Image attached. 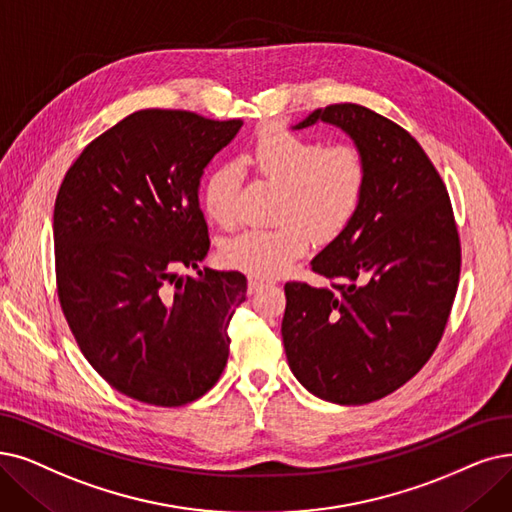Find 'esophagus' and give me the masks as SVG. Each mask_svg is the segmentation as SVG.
I'll return each instance as SVG.
<instances>
[{
	"label": "esophagus",
	"instance_id": "1",
	"mask_svg": "<svg viewBox=\"0 0 512 512\" xmlns=\"http://www.w3.org/2000/svg\"><path fill=\"white\" fill-rule=\"evenodd\" d=\"M264 285H269L264 279H258V277H250L248 279V294H256L258 290H262Z\"/></svg>",
	"mask_w": 512,
	"mask_h": 512
}]
</instances>
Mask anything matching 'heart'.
<instances>
[{"instance_id":"obj_1","label":"heart","mask_w":512,"mask_h":512,"mask_svg":"<svg viewBox=\"0 0 512 512\" xmlns=\"http://www.w3.org/2000/svg\"><path fill=\"white\" fill-rule=\"evenodd\" d=\"M250 159L264 178L283 187L279 218L285 222L224 239L220 258L227 267L254 277H275L309 250V228L327 239L351 222L367 185V166L353 145L323 149L317 140L279 126L258 132ZM237 193V168L220 163L203 180V210L220 227H231L237 218Z\"/></svg>"}]
</instances>
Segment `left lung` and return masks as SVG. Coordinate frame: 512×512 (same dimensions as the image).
<instances>
[{
	"instance_id": "1",
	"label": "left lung",
	"mask_w": 512,
	"mask_h": 512,
	"mask_svg": "<svg viewBox=\"0 0 512 512\" xmlns=\"http://www.w3.org/2000/svg\"><path fill=\"white\" fill-rule=\"evenodd\" d=\"M351 136L367 185L351 222L311 260L327 288L285 283L281 336L306 391L338 405L412 380L443 336L460 279V239L441 176L416 138L361 105L313 111Z\"/></svg>"
}]
</instances>
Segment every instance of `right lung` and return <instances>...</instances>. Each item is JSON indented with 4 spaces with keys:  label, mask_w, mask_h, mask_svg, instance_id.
Returning <instances> with one entry per match:
<instances>
[{
    "label": "right lung",
    "mask_w": 512,
    "mask_h": 512,
    "mask_svg": "<svg viewBox=\"0 0 512 512\" xmlns=\"http://www.w3.org/2000/svg\"><path fill=\"white\" fill-rule=\"evenodd\" d=\"M189 111L145 109L81 151L54 203L58 300L94 370L136 401L206 395L229 359L245 300L237 271H197L210 250L203 170L241 130Z\"/></svg>",
    "instance_id": "add662e5"
}]
</instances>
